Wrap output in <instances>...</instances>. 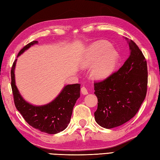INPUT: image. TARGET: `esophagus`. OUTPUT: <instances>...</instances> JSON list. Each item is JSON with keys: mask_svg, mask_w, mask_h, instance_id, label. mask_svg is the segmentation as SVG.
Returning a JSON list of instances; mask_svg holds the SVG:
<instances>
[{"mask_svg": "<svg viewBox=\"0 0 160 160\" xmlns=\"http://www.w3.org/2000/svg\"><path fill=\"white\" fill-rule=\"evenodd\" d=\"M81 93H82V94H84V95H86V94H88V90L86 89V87H84V86H83L82 88H81Z\"/></svg>", "mask_w": 160, "mask_h": 160, "instance_id": "obj_1", "label": "esophagus"}]
</instances>
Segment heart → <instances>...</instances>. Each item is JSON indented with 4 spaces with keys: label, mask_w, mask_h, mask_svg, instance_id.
Masks as SVG:
<instances>
[{
    "label": "heart",
    "mask_w": 160,
    "mask_h": 160,
    "mask_svg": "<svg viewBox=\"0 0 160 160\" xmlns=\"http://www.w3.org/2000/svg\"><path fill=\"white\" fill-rule=\"evenodd\" d=\"M119 55L115 49L111 48L108 42L99 40L88 47L81 62V67L89 68L92 66L91 76L94 79H107L114 70Z\"/></svg>",
    "instance_id": "1"
}]
</instances>
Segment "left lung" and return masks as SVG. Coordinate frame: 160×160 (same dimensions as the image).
Segmentation results:
<instances>
[{"label":"left lung","mask_w":160,"mask_h":160,"mask_svg":"<svg viewBox=\"0 0 160 160\" xmlns=\"http://www.w3.org/2000/svg\"><path fill=\"white\" fill-rule=\"evenodd\" d=\"M125 39L130 50L129 58L117 72L94 83L98 102L95 120L106 129L120 126L132 118L147 94V61L136 44Z\"/></svg>","instance_id":"obj_1"}]
</instances>
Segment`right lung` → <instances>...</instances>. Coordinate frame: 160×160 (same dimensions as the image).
Returning a JSON list of instances; mask_svg holds the SVG:
<instances>
[{
  "mask_svg": "<svg viewBox=\"0 0 160 160\" xmlns=\"http://www.w3.org/2000/svg\"><path fill=\"white\" fill-rule=\"evenodd\" d=\"M38 43V41L30 42L21 49L18 57ZM16 61L17 59L14 61L11 70L12 89L16 109L29 125L42 132L55 134L64 130L70 123L76 101L80 97L81 85H67L58 97L49 103L44 105H32L24 100L16 86L14 72Z\"/></svg>",
  "mask_w": 160,
  "mask_h": 160,
  "instance_id": "right-lung-1",
  "label": "right lung"
}]
</instances>
